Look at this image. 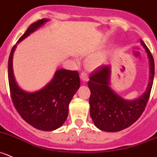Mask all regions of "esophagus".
<instances>
[{
  "label": "esophagus",
  "instance_id": "34e87169",
  "mask_svg": "<svg viewBox=\"0 0 157 157\" xmlns=\"http://www.w3.org/2000/svg\"><path fill=\"white\" fill-rule=\"evenodd\" d=\"M80 79L82 80L83 82H86L88 80V76L86 74V73L85 72H82L80 74Z\"/></svg>",
  "mask_w": 157,
  "mask_h": 157
}]
</instances>
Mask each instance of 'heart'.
Returning a JSON list of instances; mask_svg holds the SVG:
<instances>
[{"mask_svg":"<svg viewBox=\"0 0 157 157\" xmlns=\"http://www.w3.org/2000/svg\"><path fill=\"white\" fill-rule=\"evenodd\" d=\"M100 63V59L98 57H91L90 59H89L87 61V67L89 69H94L97 67L99 66Z\"/></svg>","mask_w":157,"mask_h":157,"instance_id":"obj_1","label":"heart"}]
</instances>
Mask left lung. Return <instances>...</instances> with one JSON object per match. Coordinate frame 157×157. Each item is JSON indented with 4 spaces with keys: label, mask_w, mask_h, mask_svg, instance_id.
<instances>
[{
    "label": "left lung",
    "mask_w": 157,
    "mask_h": 157,
    "mask_svg": "<svg viewBox=\"0 0 157 157\" xmlns=\"http://www.w3.org/2000/svg\"><path fill=\"white\" fill-rule=\"evenodd\" d=\"M150 61V80L146 91L135 100H127L110 87V65H103L90 74L88 86L90 114L96 127L106 132H118L136 122L145 109L154 77V60L145 44L140 40Z\"/></svg>",
    "instance_id": "8db88e82"
}]
</instances>
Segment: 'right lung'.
I'll list each match as a JSON object with an SVG mask.
<instances>
[{
    "instance_id": "right-lung-1",
    "label": "right lung",
    "mask_w": 157,
    "mask_h": 157,
    "mask_svg": "<svg viewBox=\"0 0 157 157\" xmlns=\"http://www.w3.org/2000/svg\"><path fill=\"white\" fill-rule=\"evenodd\" d=\"M48 19L33 23L21 36L17 44L40 28ZM14 45L8 60V81L10 95L14 107L23 119L34 128L51 131L61 127L67 118L70 102L80 87V77L77 71L57 70L52 80L42 89L27 92L17 83L13 71Z\"/></svg>"
}]
</instances>
